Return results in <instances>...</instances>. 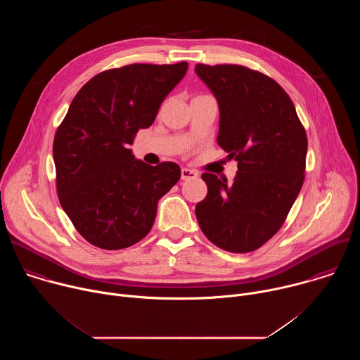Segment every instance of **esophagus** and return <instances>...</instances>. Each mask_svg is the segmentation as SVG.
I'll return each instance as SVG.
<instances>
[{
	"label": "esophagus",
	"instance_id": "esophagus-1",
	"mask_svg": "<svg viewBox=\"0 0 360 360\" xmlns=\"http://www.w3.org/2000/svg\"><path fill=\"white\" fill-rule=\"evenodd\" d=\"M198 178V172L193 169H188V168H182L181 169V179L182 181H191V179H196Z\"/></svg>",
	"mask_w": 360,
	"mask_h": 360
}]
</instances>
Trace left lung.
<instances>
[{"instance_id":"left-lung-1","label":"left lung","mask_w":360,"mask_h":360,"mask_svg":"<svg viewBox=\"0 0 360 360\" xmlns=\"http://www.w3.org/2000/svg\"><path fill=\"white\" fill-rule=\"evenodd\" d=\"M219 107L218 145L238 161L232 182L202 174L198 224L214 245L246 253L283 225L303 179L307 138L293 102L272 78L242 65L196 64Z\"/></svg>"}]
</instances>
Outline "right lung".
<instances>
[{
    "instance_id": "add662e5",
    "label": "right lung",
    "mask_w": 360,
    "mask_h": 360,
    "mask_svg": "<svg viewBox=\"0 0 360 360\" xmlns=\"http://www.w3.org/2000/svg\"><path fill=\"white\" fill-rule=\"evenodd\" d=\"M188 63L132 64L91 78L57 129L53 155L61 207L94 246L124 249L150 231L158 200L179 181L175 162L150 167L129 148L149 128Z\"/></svg>"
}]
</instances>
